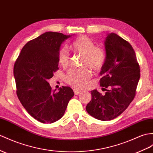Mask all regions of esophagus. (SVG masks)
<instances>
[{
	"mask_svg": "<svg viewBox=\"0 0 153 153\" xmlns=\"http://www.w3.org/2000/svg\"><path fill=\"white\" fill-rule=\"evenodd\" d=\"M73 91H74V94H75L76 95H78L80 94V93H81V91L79 90V89H74Z\"/></svg>",
	"mask_w": 153,
	"mask_h": 153,
	"instance_id": "34e87169",
	"label": "esophagus"
}]
</instances>
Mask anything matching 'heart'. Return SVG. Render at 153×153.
Masks as SVG:
<instances>
[{
	"label": "heart",
	"mask_w": 153,
	"mask_h": 153,
	"mask_svg": "<svg viewBox=\"0 0 153 153\" xmlns=\"http://www.w3.org/2000/svg\"><path fill=\"white\" fill-rule=\"evenodd\" d=\"M71 48L83 55L82 65H87L94 71L102 68L106 59L105 50L100 47H95L93 41L86 36H81L73 41ZM58 61L61 66L65 68L69 64L70 55L65 48L59 49ZM91 76V72L86 67L81 69H71L65 75V81L76 88H84Z\"/></svg>",
	"instance_id": "1"
}]
</instances>
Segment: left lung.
<instances>
[{"mask_svg":"<svg viewBox=\"0 0 153 153\" xmlns=\"http://www.w3.org/2000/svg\"><path fill=\"white\" fill-rule=\"evenodd\" d=\"M105 46L106 59L100 72V84L110 89L104 95L97 89L91 91L86 111L99 120L110 121L123 112L134 98L140 69L131 45L116 33L107 34Z\"/></svg>","mask_w":153,"mask_h":153,"instance_id":"8db88e82","label":"left lung"}]
</instances>
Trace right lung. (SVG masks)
<instances>
[{
  "label": "right lung",
  "instance_id": "1",
  "mask_svg": "<svg viewBox=\"0 0 153 153\" xmlns=\"http://www.w3.org/2000/svg\"><path fill=\"white\" fill-rule=\"evenodd\" d=\"M71 36L44 33L25 45L15 63L18 98L28 114L43 123L62 118L74 95L70 87L63 86L56 92L48 82L58 69V54L62 44Z\"/></svg>",
  "mask_w": 153,
  "mask_h": 153
}]
</instances>
